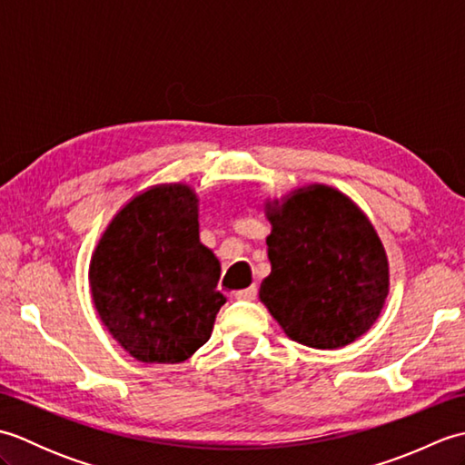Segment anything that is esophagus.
Segmentation results:
<instances>
[{"label":"esophagus","mask_w":465,"mask_h":465,"mask_svg":"<svg viewBox=\"0 0 465 465\" xmlns=\"http://www.w3.org/2000/svg\"><path fill=\"white\" fill-rule=\"evenodd\" d=\"M255 298H258V288H255V285H250V288H245V290L235 292V300L252 302V300H255Z\"/></svg>","instance_id":"1"}]
</instances>
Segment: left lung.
Returning <instances> with one entry per match:
<instances>
[{
  "instance_id": "8db88e82",
  "label": "left lung",
  "mask_w": 465,
  "mask_h": 465,
  "mask_svg": "<svg viewBox=\"0 0 465 465\" xmlns=\"http://www.w3.org/2000/svg\"><path fill=\"white\" fill-rule=\"evenodd\" d=\"M272 273L260 300L288 338L315 350L358 340L390 292L388 255L348 195L313 183L265 203Z\"/></svg>"
}]
</instances>
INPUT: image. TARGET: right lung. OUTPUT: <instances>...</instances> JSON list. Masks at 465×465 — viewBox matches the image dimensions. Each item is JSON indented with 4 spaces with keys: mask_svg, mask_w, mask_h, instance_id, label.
Returning <instances> with one entry per match:
<instances>
[{
    "mask_svg": "<svg viewBox=\"0 0 465 465\" xmlns=\"http://www.w3.org/2000/svg\"><path fill=\"white\" fill-rule=\"evenodd\" d=\"M197 202L190 185L150 187L115 213L94 250V305L137 361H185L225 303L215 290L222 265L200 242Z\"/></svg>",
    "mask_w": 465,
    "mask_h": 465,
    "instance_id": "right-lung-1",
    "label": "right lung"
}]
</instances>
